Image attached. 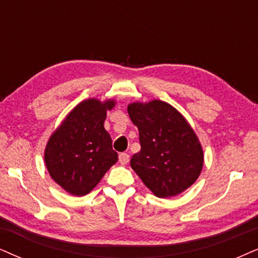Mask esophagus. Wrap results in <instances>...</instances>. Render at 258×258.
Returning <instances> with one entry per match:
<instances>
[{
	"label": "esophagus",
	"mask_w": 258,
	"mask_h": 258,
	"mask_svg": "<svg viewBox=\"0 0 258 258\" xmlns=\"http://www.w3.org/2000/svg\"><path fill=\"white\" fill-rule=\"evenodd\" d=\"M119 162L121 163V164H127V163L130 162V156L125 152L120 153V155H119Z\"/></svg>",
	"instance_id": "1"
}]
</instances>
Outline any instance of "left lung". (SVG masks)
Wrapping results in <instances>:
<instances>
[{"label":"left lung","mask_w":258,"mask_h":258,"mask_svg":"<svg viewBox=\"0 0 258 258\" xmlns=\"http://www.w3.org/2000/svg\"><path fill=\"white\" fill-rule=\"evenodd\" d=\"M138 127L142 149L131 167L158 198H171L190 187L204 165V151L183 115L161 100L135 102L127 107Z\"/></svg>","instance_id":"8db88e82"}]
</instances>
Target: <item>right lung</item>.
<instances>
[{"label":"right lung","mask_w":258,"mask_h":258,"mask_svg":"<svg viewBox=\"0 0 258 258\" xmlns=\"http://www.w3.org/2000/svg\"><path fill=\"white\" fill-rule=\"evenodd\" d=\"M114 106V100L82 101L48 139L44 155L47 170L71 195L90 193L118 161L112 138L103 127L107 110Z\"/></svg>","instance_id":"right-lung-1"}]
</instances>
